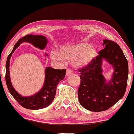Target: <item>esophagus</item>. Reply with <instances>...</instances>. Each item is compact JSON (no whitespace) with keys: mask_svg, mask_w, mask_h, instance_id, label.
<instances>
[{"mask_svg":"<svg viewBox=\"0 0 134 134\" xmlns=\"http://www.w3.org/2000/svg\"><path fill=\"white\" fill-rule=\"evenodd\" d=\"M73 74L72 70H71V69H68L66 71V76H69L70 75Z\"/></svg>","mask_w":134,"mask_h":134,"instance_id":"esophagus-1","label":"esophagus"}]
</instances>
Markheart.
<instances>
[{
  "label": "heart",
  "instance_id": "b5f03b06",
  "mask_svg": "<svg viewBox=\"0 0 134 134\" xmlns=\"http://www.w3.org/2000/svg\"><path fill=\"white\" fill-rule=\"evenodd\" d=\"M97 55V51L87 43L68 45L60 49L59 54L52 51L51 57L54 60L63 62V59L74 61L77 66L83 67L89 65Z\"/></svg>",
  "mask_w": 134,
  "mask_h": 134
}]
</instances>
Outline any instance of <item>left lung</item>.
I'll use <instances>...</instances> for the list:
<instances>
[{"label":"left lung","instance_id":"1","mask_svg":"<svg viewBox=\"0 0 134 134\" xmlns=\"http://www.w3.org/2000/svg\"><path fill=\"white\" fill-rule=\"evenodd\" d=\"M104 48L87 66L78 69L80 83L77 93L79 101L92 111L107 110L125 94L129 69L126 57L118 44L104 40ZM105 58L114 68L113 77L106 83L102 74V59Z\"/></svg>","mask_w":134,"mask_h":134}]
</instances>
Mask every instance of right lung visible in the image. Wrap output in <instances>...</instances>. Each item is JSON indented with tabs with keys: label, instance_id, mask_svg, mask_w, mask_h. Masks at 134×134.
Masks as SVG:
<instances>
[{
	"label": "right lung",
	"instance_id": "add662e5",
	"mask_svg": "<svg viewBox=\"0 0 134 134\" xmlns=\"http://www.w3.org/2000/svg\"><path fill=\"white\" fill-rule=\"evenodd\" d=\"M23 42H28L38 48L43 49L46 47L47 41L46 38L41 35H27L18 40L14 45L12 52L7 57L6 62L5 81L10 94L22 107L27 109L38 110L47 107L54 100L56 94L57 86L65 77L66 69H55L51 67L46 68V77L43 87L39 92L30 97H23L16 92L11 83L10 71V60L13 53Z\"/></svg>",
	"mask_w": 134,
	"mask_h": 134
}]
</instances>
